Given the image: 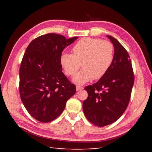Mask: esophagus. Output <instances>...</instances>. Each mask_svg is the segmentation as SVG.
I'll use <instances>...</instances> for the list:
<instances>
[{
  "instance_id": "esophagus-1",
  "label": "esophagus",
  "mask_w": 152,
  "mask_h": 152,
  "mask_svg": "<svg viewBox=\"0 0 152 152\" xmlns=\"http://www.w3.org/2000/svg\"><path fill=\"white\" fill-rule=\"evenodd\" d=\"M83 89V88L82 86H76V91H80V90H82V89Z\"/></svg>"
}]
</instances>
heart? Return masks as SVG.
Here are the masks:
<instances>
[{"label":"heart","mask_w":152,"mask_h":152,"mask_svg":"<svg viewBox=\"0 0 152 152\" xmlns=\"http://www.w3.org/2000/svg\"><path fill=\"white\" fill-rule=\"evenodd\" d=\"M72 52L61 53L60 63L69 76L75 75L80 67H83L73 79L74 83L81 85L92 78L100 79L107 72L114 59V49L109 41L86 38L74 45Z\"/></svg>","instance_id":"1"}]
</instances>
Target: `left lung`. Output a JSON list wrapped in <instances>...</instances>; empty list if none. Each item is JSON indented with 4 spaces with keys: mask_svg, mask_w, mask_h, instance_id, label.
<instances>
[{
    "mask_svg": "<svg viewBox=\"0 0 152 152\" xmlns=\"http://www.w3.org/2000/svg\"><path fill=\"white\" fill-rule=\"evenodd\" d=\"M114 46L110 67L99 81L85 89L88 96L83 102L88 120L97 127L115 122L124 114L131 99L134 76L131 59L125 48L111 36H107Z\"/></svg>",
    "mask_w": 152,
    "mask_h": 152,
    "instance_id": "left-lung-1",
    "label": "left lung"
}]
</instances>
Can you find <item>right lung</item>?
Segmentation results:
<instances>
[{
	"instance_id": "obj_1",
	"label": "right lung",
	"mask_w": 152,
	"mask_h": 152,
	"mask_svg": "<svg viewBox=\"0 0 152 152\" xmlns=\"http://www.w3.org/2000/svg\"><path fill=\"white\" fill-rule=\"evenodd\" d=\"M77 38L46 34L34 39L25 50L19 69V94L27 112L38 121L56 119L76 93L75 85L62 72L60 56Z\"/></svg>"
}]
</instances>
